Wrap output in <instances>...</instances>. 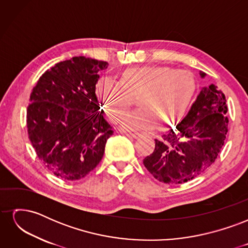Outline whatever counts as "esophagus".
Instances as JSON below:
<instances>
[{
  "label": "esophagus",
  "instance_id": "obj_1",
  "mask_svg": "<svg viewBox=\"0 0 248 248\" xmlns=\"http://www.w3.org/2000/svg\"><path fill=\"white\" fill-rule=\"evenodd\" d=\"M124 134H126L127 137H131V138H134V139H138L139 137H140V134L138 133V132H131V131H124L123 132Z\"/></svg>",
  "mask_w": 248,
  "mask_h": 248
}]
</instances>
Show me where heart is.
<instances>
[{
  "mask_svg": "<svg viewBox=\"0 0 248 248\" xmlns=\"http://www.w3.org/2000/svg\"><path fill=\"white\" fill-rule=\"evenodd\" d=\"M196 82L192 74L168 67L144 66L129 68L119 80L103 77L96 84L98 97L108 117L116 122L132 101L139 96L141 108L125 112L120 120L124 129H144L170 125L181 118L192 99Z\"/></svg>",
  "mask_w": 248,
  "mask_h": 248,
  "instance_id": "b5f03b06",
  "label": "heart"
}]
</instances>
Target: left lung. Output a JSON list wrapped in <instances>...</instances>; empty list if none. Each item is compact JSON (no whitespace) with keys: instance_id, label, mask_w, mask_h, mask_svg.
Segmentation results:
<instances>
[{"instance_id":"8db88e82","label":"left lung","mask_w":248,"mask_h":248,"mask_svg":"<svg viewBox=\"0 0 248 248\" xmlns=\"http://www.w3.org/2000/svg\"><path fill=\"white\" fill-rule=\"evenodd\" d=\"M204 78L206 73L200 71ZM228 106L221 90L202 88L187 115L175 128L155 140L144 166L155 179L170 185L198 177L215 161L228 132Z\"/></svg>"}]
</instances>
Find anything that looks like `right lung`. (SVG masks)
Listing matches in <instances>:
<instances>
[{"label":"right lung","mask_w":248,"mask_h":248,"mask_svg":"<svg viewBox=\"0 0 248 248\" xmlns=\"http://www.w3.org/2000/svg\"><path fill=\"white\" fill-rule=\"evenodd\" d=\"M108 66L86 57L59 62L30 96V141L43 166L65 181L84 178L98 166L112 134L96 95L98 73Z\"/></svg>","instance_id":"obj_1"}]
</instances>
